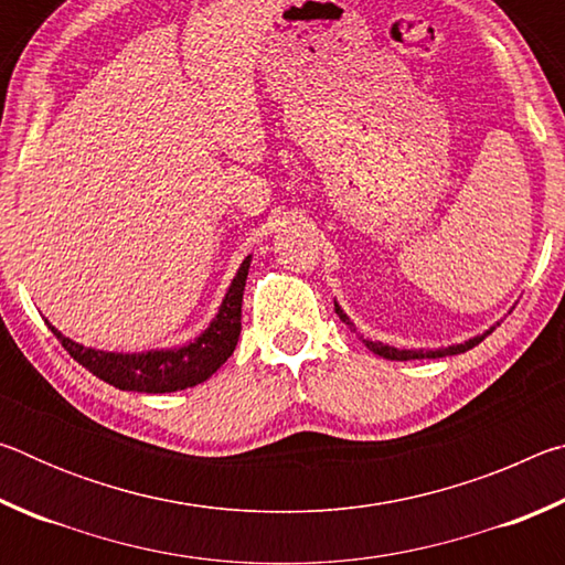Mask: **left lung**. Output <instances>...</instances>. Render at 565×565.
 Returning <instances> with one entry per match:
<instances>
[{"instance_id":"obj_1","label":"left lung","mask_w":565,"mask_h":565,"mask_svg":"<svg viewBox=\"0 0 565 565\" xmlns=\"http://www.w3.org/2000/svg\"><path fill=\"white\" fill-rule=\"evenodd\" d=\"M333 309H337V313H339V319L347 323L349 329H353V323L349 321V317L347 313H343L341 309H339V303H333ZM356 331V329H353ZM493 331V329H491ZM491 331H486V333H491ZM486 333L483 337H476V339H471V341H466V343H458V347H448V349H438V351H398V349H394V347H384V343H374V341H369V339H363V343H366V347L374 351V353H379V356H384V359H391V361H411V359H444V356H454V353H463V351H468V349H473V347H478V343H481L483 339H486Z\"/></svg>"}]
</instances>
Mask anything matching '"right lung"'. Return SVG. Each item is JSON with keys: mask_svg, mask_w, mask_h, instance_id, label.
I'll return each mask as SVG.
<instances>
[{"mask_svg": "<svg viewBox=\"0 0 565 565\" xmlns=\"http://www.w3.org/2000/svg\"><path fill=\"white\" fill-rule=\"evenodd\" d=\"M252 256H246L242 269L234 276L228 294L224 296L222 309L202 337L171 351H149V353H104L84 349L79 343L62 337L52 323L50 329L70 356L82 363L109 386L121 391H139V394H171L202 384L222 363L232 356L242 333V299Z\"/></svg>", "mask_w": 565, "mask_h": 565, "instance_id": "1", "label": "right lung"}]
</instances>
